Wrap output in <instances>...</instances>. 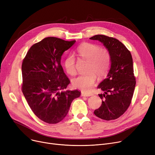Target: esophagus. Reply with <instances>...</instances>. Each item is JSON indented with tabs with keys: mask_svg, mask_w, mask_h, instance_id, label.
I'll use <instances>...</instances> for the list:
<instances>
[{
	"mask_svg": "<svg viewBox=\"0 0 155 155\" xmlns=\"http://www.w3.org/2000/svg\"><path fill=\"white\" fill-rule=\"evenodd\" d=\"M81 95H82V96H85V97H89V96H92V94H91V93H87V92H82Z\"/></svg>",
	"mask_w": 155,
	"mask_h": 155,
	"instance_id": "obj_1",
	"label": "esophagus"
}]
</instances>
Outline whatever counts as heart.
Listing matches in <instances>:
<instances>
[{"instance_id": "1", "label": "heart", "mask_w": 155, "mask_h": 155, "mask_svg": "<svg viewBox=\"0 0 155 155\" xmlns=\"http://www.w3.org/2000/svg\"><path fill=\"white\" fill-rule=\"evenodd\" d=\"M78 55L83 59L88 61L86 75H80L73 80V85L78 89L89 91L96 81V74L99 77L105 76L109 70L111 64V55L106 49L91 43L80 44L77 49ZM75 58L70 55L64 61V68L69 75H75Z\"/></svg>"}]
</instances>
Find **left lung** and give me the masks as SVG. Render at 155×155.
<instances>
[{"label":"left lung","mask_w":155,"mask_h":155,"mask_svg":"<svg viewBox=\"0 0 155 155\" xmlns=\"http://www.w3.org/2000/svg\"><path fill=\"white\" fill-rule=\"evenodd\" d=\"M90 39L103 44L111 55L110 71L97 86L103 91L98 94L102 104L94 113L103 120H115L130 106L136 87L132 55L126 47L115 38L96 35Z\"/></svg>","instance_id":"8db88e82"}]
</instances>
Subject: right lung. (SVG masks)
Returning <instances> with one entry per match:
<instances>
[{
	"mask_svg": "<svg viewBox=\"0 0 155 155\" xmlns=\"http://www.w3.org/2000/svg\"><path fill=\"white\" fill-rule=\"evenodd\" d=\"M56 37H47L33 44L22 63V92L30 108L49 124L61 122L68 114L78 90L66 91L70 81L64 73L61 59L75 43Z\"/></svg>",
	"mask_w": 155,
	"mask_h": 155,
	"instance_id": "1",
	"label": "right lung"
}]
</instances>
